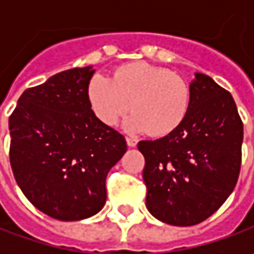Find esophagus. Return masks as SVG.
Masks as SVG:
<instances>
[{"label":"esophagus","instance_id":"obj_1","mask_svg":"<svg viewBox=\"0 0 254 254\" xmlns=\"http://www.w3.org/2000/svg\"><path fill=\"white\" fill-rule=\"evenodd\" d=\"M126 141H127V145H128V147H135V145H137V140H135V138H131V137H126Z\"/></svg>","mask_w":254,"mask_h":254}]
</instances>
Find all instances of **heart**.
Listing matches in <instances>:
<instances>
[{"label":"heart","instance_id":"obj_1","mask_svg":"<svg viewBox=\"0 0 254 254\" xmlns=\"http://www.w3.org/2000/svg\"><path fill=\"white\" fill-rule=\"evenodd\" d=\"M94 114L116 126L131 109L128 127L154 137L168 135L180 127L190 109L188 83L171 70L147 62L123 64L112 79L94 76L89 83Z\"/></svg>","mask_w":254,"mask_h":254}]
</instances>
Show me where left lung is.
<instances>
[{
  "instance_id": "1",
  "label": "left lung",
  "mask_w": 254,
  "mask_h": 254,
  "mask_svg": "<svg viewBox=\"0 0 254 254\" xmlns=\"http://www.w3.org/2000/svg\"><path fill=\"white\" fill-rule=\"evenodd\" d=\"M190 93V109L177 130L138 142L147 209L174 226L198 225L219 209L242 164L243 123L232 94L203 73H195Z\"/></svg>"
}]
</instances>
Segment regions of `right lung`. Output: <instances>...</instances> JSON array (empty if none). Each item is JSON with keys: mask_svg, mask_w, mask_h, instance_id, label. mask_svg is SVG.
<instances>
[{"mask_svg": "<svg viewBox=\"0 0 254 254\" xmlns=\"http://www.w3.org/2000/svg\"><path fill=\"white\" fill-rule=\"evenodd\" d=\"M92 66L54 74L26 89L9 117V161L16 184L36 209L72 222L106 203V177L126 138L100 122L89 102Z\"/></svg>", "mask_w": 254, "mask_h": 254, "instance_id": "obj_1", "label": "right lung"}]
</instances>
